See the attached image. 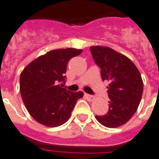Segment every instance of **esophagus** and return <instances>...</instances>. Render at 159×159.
I'll use <instances>...</instances> for the list:
<instances>
[{
  "mask_svg": "<svg viewBox=\"0 0 159 159\" xmlns=\"http://www.w3.org/2000/svg\"><path fill=\"white\" fill-rule=\"evenodd\" d=\"M85 98H87V100H89V102L93 101V99L95 98L94 96H93V95H90V94H88V93H85Z\"/></svg>",
  "mask_w": 159,
  "mask_h": 159,
  "instance_id": "esophagus-1",
  "label": "esophagus"
}]
</instances>
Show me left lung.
Returning a JSON list of instances; mask_svg holds the SVG:
<instances>
[{
  "instance_id": "obj_1",
  "label": "left lung",
  "mask_w": 159,
  "mask_h": 159,
  "mask_svg": "<svg viewBox=\"0 0 159 159\" xmlns=\"http://www.w3.org/2000/svg\"><path fill=\"white\" fill-rule=\"evenodd\" d=\"M90 52L101 68L102 81H110L108 112L96 119L106 127L121 126L132 118L140 103L143 92L140 73L130 59L111 48L91 46Z\"/></svg>"
}]
</instances>
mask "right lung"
Instances as JSON below:
<instances>
[{
	"mask_svg": "<svg viewBox=\"0 0 159 159\" xmlns=\"http://www.w3.org/2000/svg\"><path fill=\"white\" fill-rule=\"evenodd\" d=\"M82 49H59L47 52L30 63L20 75L23 102L35 121L49 127L62 125L70 118L83 92L62 88L68 61Z\"/></svg>",
	"mask_w": 159,
	"mask_h": 159,
	"instance_id": "1",
	"label": "right lung"
}]
</instances>
